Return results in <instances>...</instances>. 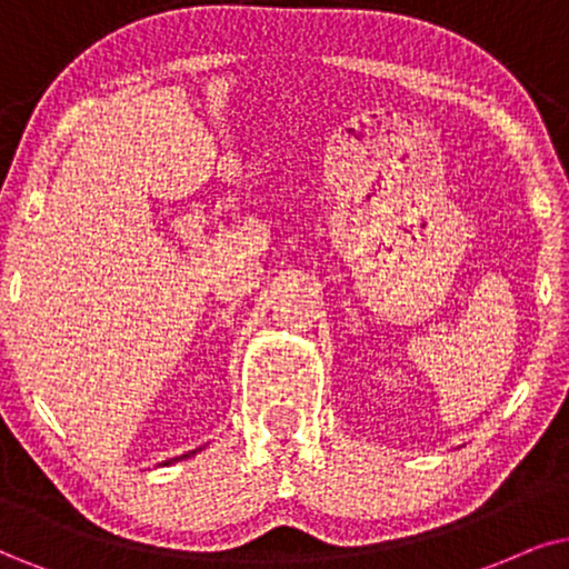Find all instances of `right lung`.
<instances>
[{
  "mask_svg": "<svg viewBox=\"0 0 569 569\" xmlns=\"http://www.w3.org/2000/svg\"><path fill=\"white\" fill-rule=\"evenodd\" d=\"M193 455V451H189V455H183V457H176V459H186V457H191ZM176 459H168V462H164V465H170V462H176Z\"/></svg>",
  "mask_w": 569,
  "mask_h": 569,
  "instance_id": "obj_1",
  "label": "right lung"
}]
</instances>
